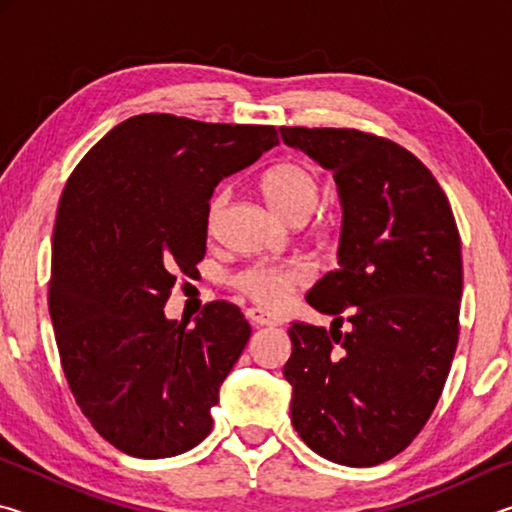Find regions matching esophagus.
I'll use <instances>...</instances> for the list:
<instances>
[{"label":"esophagus","mask_w":512,"mask_h":512,"mask_svg":"<svg viewBox=\"0 0 512 512\" xmlns=\"http://www.w3.org/2000/svg\"><path fill=\"white\" fill-rule=\"evenodd\" d=\"M246 318L250 325L255 327H277L280 325V318L266 314L262 309H246Z\"/></svg>","instance_id":"34e87169"}]
</instances>
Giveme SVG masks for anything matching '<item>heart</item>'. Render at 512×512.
Returning a JSON list of instances; mask_svg holds the SVG:
<instances>
[{
    "mask_svg": "<svg viewBox=\"0 0 512 512\" xmlns=\"http://www.w3.org/2000/svg\"><path fill=\"white\" fill-rule=\"evenodd\" d=\"M262 194L268 205L289 223H305L323 196L314 171L298 162H280L262 176ZM225 203L219 192L207 210V221H214ZM307 268L300 264H253L235 275V287L262 307H277L287 300L293 289L307 282Z\"/></svg>",
    "mask_w": 512,
    "mask_h": 512,
    "instance_id": "1",
    "label": "heart"
}]
</instances>
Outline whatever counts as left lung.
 <instances>
[{
	"mask_svg": "<svg viewBox=\"0 0 512 512\" xmlns=\"http://www.w3.org/2000/svg\"><path fill=\"white\" fill-rule=\"evenodd\" d=\"M280 135L334 173L343 207L339 268L307 293L334 318L329 332L289 327L291 424L327 461L379 465L418 436L452 368L463 293L452 207L395 142L352 128Z\"/></svg>",
	"mask_w": 512,
	"mask_h": 512,
	"instance_id": "8db88e82",
	"label": "left lung"
}]
</instances>
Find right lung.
<instances>
[{
  "label": "right lung",
  "instance_id": "obj_1",
  "mask_svg": "<svg viewBox=\"0 0 512 512\" xmlns=\"http://www.w3.org/2000/svg\"><path fill=\"white\" fill-rule=\"evenodd\" d=\"M277 144L273 126L137 115L69 176L49 314L76 404L119 452L169 458L212 431V406L250 325L219 300L187 327L164 316V302L176 273L205 257L216 185Z\"/></svg>",
  "mask_w": 512,
  "mask_h": 512
}]
</instances>
